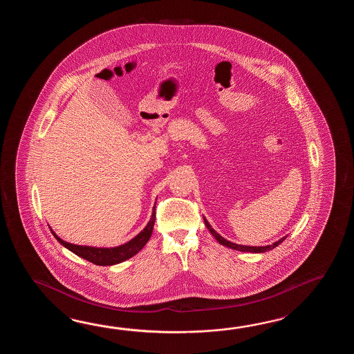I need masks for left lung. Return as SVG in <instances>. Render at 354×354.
<instances>
[{
    "instance_id": "obj_1",
    "label": "left lung",
    "mask_w": 354,
    "mask_h": 354,
    "mask_svg": "<svg viewBox=\"0 0 354 354\" xmlns=\"http://www.w3.org/2000/svg\"><path fill=\"white\" fill-rule=\"evenodd\" d=\"M203 221H205V225L206 227L209 229V232L212 234V236L216 239V241L221 244V245H225L227 248L235 249V250H239V252H250V253H264V252H267V250H271V249L276 248V247H279V244L282 243V241H285L287 238L286 236H283V238H281L279 241H274L273 244L271 245H264V247H250V245H241V244H235L233 241H226L225 238H223L220 234L216 233L214 229H212V226L209 224V221L206 220V218H203Z\"/></svg>"
}]
</instances>
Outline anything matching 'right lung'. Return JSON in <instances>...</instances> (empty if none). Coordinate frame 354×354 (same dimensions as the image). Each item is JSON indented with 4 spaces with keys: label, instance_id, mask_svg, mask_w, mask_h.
<instances>
[{
    "label": "right lung",
    "instance_id": "1",
    "mask_svg": "<svg viewBox=\"0 0 354 354\" xmlns=\"http://www.w3.org/2000/svg\"><path fill=\"white\" fill-rule=\"evenodd\" d=\"M154 221H156V209L151 212L149 223L140 233L134 236L131 241H129L128 243L119 245V247H113V248H96V247H90V245H77V244L62 241L59 236L54 233L53 229H50V232L53 234L54 238L59 241L63 247H66L71 252H73L75 254L88 261L91 263L97 264V266H113V264L121 263L129 258L136 256L138 252H140L143 249L144 245L151 238Z\"/></svg>",
    "mask_w": 354,
    "mask_h": 354
}]
</instances>
